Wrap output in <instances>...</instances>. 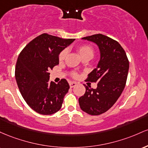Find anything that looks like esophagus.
<instances>
[{"label": "esophagus", "mask_w": 148, "mask_h": 148, "mask_svg": "<svg viewBox=\"0 0 148 148\" xmlns=\"http://www.w3.org/2000/svg\"><path fill=\"white\" fill-rule=\"evenodd\" d=\"M69 84H70V87L73 88V87H75L76 84H77V83L75 82H69Z\"/></svg>", "instance_id": "obj_1"}]
</instances>
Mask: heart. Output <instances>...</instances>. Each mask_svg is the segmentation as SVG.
Returning <instances> with one entry per match:
<instances>
[{"instance_id":"b5f03b06","label":"heart","mask_w":148,"mask_h":148,"mask_svg":"<svg viewBox=\"0 0 148 148\" xmlns=\"http://www.w3.org/2000/svg\"><path fill=\"white\" fill-rule=\"evenodd\" d=\"M77 51L82 59L84 57H89L92 59L94 54L93 47L88 45H82L79 46L77 47ZM66 53H67L66 50H64L61 52V54H59V60L63 61L65 59Z\"/></svg>"}]
</instances>
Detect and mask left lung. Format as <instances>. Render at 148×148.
<instances>
[{"mask_svg":"<svg viewBox=\"0 0 148 148\" xmlns=\"http://www.w3.org/2000/svg\"><path fill=\"white\" fill-rule=\"evenodd\" d=\"M95 43L100 52L99 63L87 79L97 82L96 89L86 86L85 94L79 98L80 108L84 112L99 115L115 103L122 94L127 79L129 63L127 54L119 43L102 34L82 38Z\"/></svg>","mask_w":148,"mask_h":148,"instance_id":"left-lung-1","label":"left lung"}]
</instances>
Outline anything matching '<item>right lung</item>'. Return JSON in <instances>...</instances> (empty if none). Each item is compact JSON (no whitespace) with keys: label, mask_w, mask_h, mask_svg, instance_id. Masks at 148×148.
Wrapping results in <instances>:
<instances>
[{"label":"right lung","mask_w":148,"mask_h":148,"mask_svg":"<svg viewBox=\"0 0 148 148\" xmlns=\"http://www.w3.org/2000/svg\"><path fill=\"white\" fill-rule=\"evenodd\" d=\"M75 39L43 34L21 51L16 64L15 79L21 96L33 110L41 114L59 111L70 86L66 79L49 81V71L59 64V56Z\"/></svg>","instance_id":"obj_1"}]
</instances>
